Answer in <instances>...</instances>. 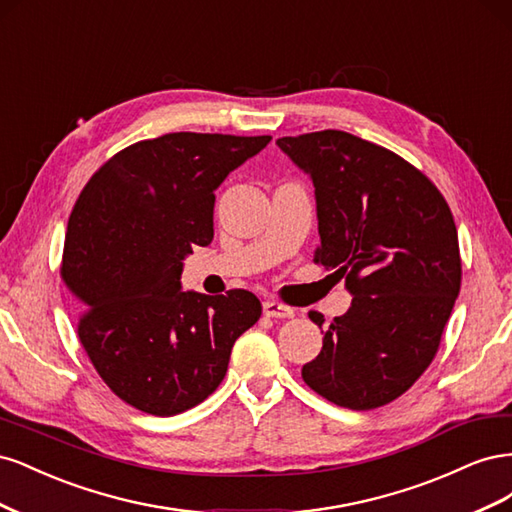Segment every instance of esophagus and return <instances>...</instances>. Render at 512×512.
Returning a JSON list of instances; mask_svg holds the SVG:
<instances>
[{
  "mask_svg": "<svg viewBox=\"0 0 512 512\" xmlns=\"http://www.w3.org/2000/svg\"><path fill=\"white\" fill-rule=\"evenodd\" d=\"M262 312H265L269 318H292L294 309L286 307L277 301H265L262 303Z\"/></svg>",
  "mask_w": 512,
  "mask_h": 512,
  "instance_id": "obj_1",
  "label": "esophagus"
}]
</instances>
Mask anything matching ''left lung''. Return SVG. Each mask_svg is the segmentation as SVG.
<instances>
[{
    "label": "left lung",
    "mask_w": 512,
    "mask_h": 512,
    "mask_svg": "<svg viewBox=\"0 0 512 512\" xmlns=\"http://www.w3.org/2000/svg\"><path fill=\"white\" fill-rule=\"evenodd\" d=\"M277 147L314 181V262L337 269L352 292L301 376L342 408L391 404L431 365L459 294L453 213L421 170L354 134L284 136ZM309 318L324 324L318 312Z\"/></svg>",
    "instance_id": "left-lung-1"
}]
</instances>
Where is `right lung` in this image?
Returning a JSON list of instances; mask_svg holds the SVG:
<instances>
[{"mask_svg": "<svg viewBox=\"0 0 512 512\" xmlns=\"http://www.w3.org/2000/svg\"><path fill=\"white\" fill-rule=\"evenodd\" d=\"M271 136L173 132L138 141L87 181L68 220L61 280L81 305L91 365L132 408L173 416L226 376L237 337L258 322L250 290L181 292L183 258L213 239L215 190Z\"/></svg>", "mask_w": 512, "mask_h": 512, "instance_id": "1", "label": "right lung"}]
</instances>
